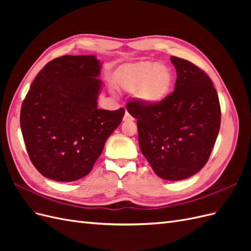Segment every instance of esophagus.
Segmentation results:
<instances>
[{
    "label": "esophagus",
    "instance_id": "esophagus-1",
    "mask_svg": "<svg viewBox=\"0 0 251 251\" xmlns=\"http://www.w3.org/2000/svg\"><path fill=\"white\" fill-rule=\"evenodd\" d=\"M124 120H125V121H132V120H133V117L130 115V114H128V112H126Z\"/></svg>",
    "mask_w": 251,
    "mask_h": 251
}]
</instances>
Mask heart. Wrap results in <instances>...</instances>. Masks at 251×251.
<instances>
[{
	"label": "heart",
	"instance_id": "1",
	"mask_svg": "<svg viewBox=\"0 0 251 251\" xmlns=\"http://www.w3.org/2000/svg\"><path fill=\"white\" fill-rule=\"evenodd\" d=\"M116 85L126 92H134L150 107L163 102L172 92L174 74L170 68L151 60L126 64L115 74Z\"/></svg>",
	"mask_w": 251,
	"mask_h": 251
}]
</instances>
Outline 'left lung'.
<instances>
[{"mask_svg":"<svg viewBox=\"0 0 251 251\" xmlns=\"http://www.w3.org/2000/svg\"><path fill=\"white\" fill-rule=\"evenodd\" d=\"M174 92L155 107L133 100L126 110L137 119L139 148L159 177L178 181L206 164L221 125L217 91L208 75L186 59L172 56Z\"/></svg>","mask_w":251,"mask_h":251,"instance_id":"1","label":"left lung"}]
</instances>
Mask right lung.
<instances>
[{
    "label": "right lung",
    "instance_id": "right-lung-1",
    "mask_svg": "<svg viewBox=\"0 0 251 251\" xmlns=\"http://www.w3.org/2000/svg\"><path fill=\"white\" fill-rule=\"evenodd\" d=\"M101 64L94 55H64L36 75L20 124L30 160L43 176L78 180L92 170L125 109L97 108Z\"/></svg>",
    "mask_w": 251,
    "mask_h": 251
}]
</instances>
